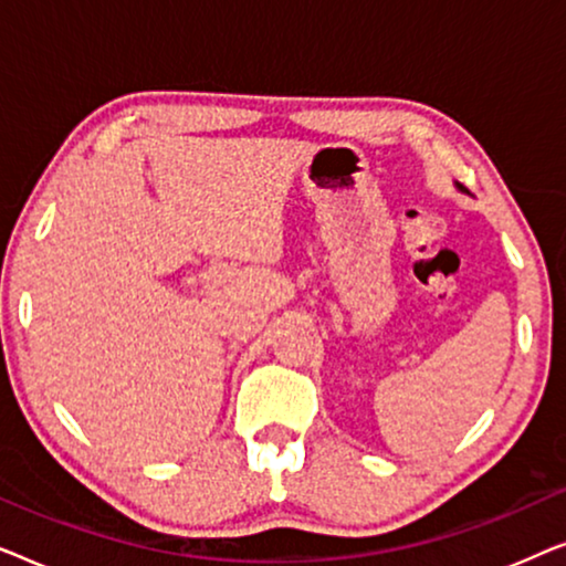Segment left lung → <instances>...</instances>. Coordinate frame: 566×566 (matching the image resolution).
I'll list each match as a JSON object with an SVG mask.
<instances>
[{
	"label": "left lung",
	"instance_id": "obj_1",
	"mask_svg": "<svg viewBox=\"0 0 566 566\" xmlns=\"http://www.w3.org/2000/svg\"><path fill=\"white\" fill-rule=\"evenodd\" d=\"M455 188H461V185H459V182H455Z\"/></svg>",
	"mask_w": 566,
	"mask_h": 566
}]
</instances>
